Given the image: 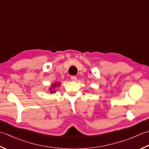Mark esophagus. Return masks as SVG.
I'll use <instances>...</instances> for the list:
<instances>
[{
	"label": "esophagus",
	"mask_w": 149,
	"mask_h": 149,
	"mask_svg": "<svg viewBox=\"0 0 149 149\" xmlns=\"http://www.w3.org/2000/svg\"><path fill=\"white\" fill-rule=\"evenodd\" d=\"M71 80L72 81H75L77 80V77L76 76H72L71 77Z\"/></svg>",
	"instance_id": "1"
}]
</instances>
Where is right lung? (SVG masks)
<instances>
[{"label": "right lung", "mask_w": 149, "mask_h": 149, "mask_svg": "<svg viewBox=\"0 0 149 149\" xmlns=\"http://www.w3.org/2000/svg\"><path fill=\"white\" fill-rule=\"evenodd\" d=\"M61 85V83H59V82H57V83H54L53 84H52L51 85V86L49 87V91L50 92V93L51 94H53V93H55V88H56V87H59V86Z\"/></svg>", "instance_id": "add662e5"}]
</instances>
